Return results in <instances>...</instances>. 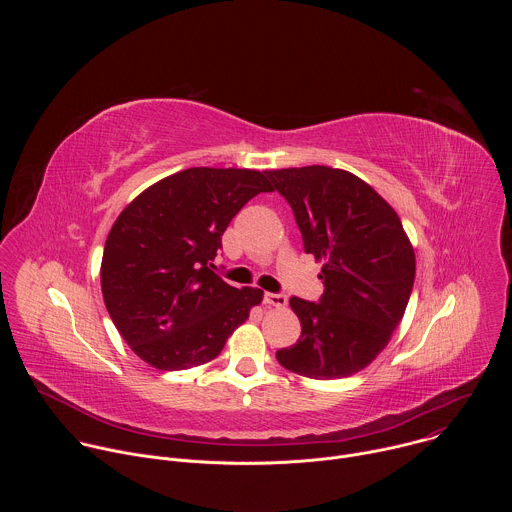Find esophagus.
<instances>
[{
	"mask_svg": "<svg viewBox=\"0 0 512 512\" xmlns=\"http://www.w3.org/2000/svg\"><path fill=\"white\" fill-rule=\"evenodd\" d=\"M263 302L267 306H273V308H285L287 306V296L285 294H265Z\"/></svg>",
	"mask_w": 512,
	"mask_h": 512,
	"instance_id": "34e87169",
	"label": "esophagus"
}]
</instances>
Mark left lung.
I'll use <instances>...</instances> for the list:
<instances>
[{"instance_id":"1","label":"left lung","mask_w":512,"mask_h":512,"mask_svg":"<svg viewBox=\"0 0 512 512\" xmlns=\"http://www.w3.org/2000/svg\"><path fill=\"white\" fill-rule=\"evenodd\" d=\"M265 174L294 210L306 253L324 263L320 302L289 300L302 336L275 356L302 377H350L383 352L411 296L415 253L401 218L346 170L306 166Z\"/></svg>"}]
</instances>
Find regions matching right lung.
<instances>
[{"label": "right lung", "mask_w": 512, "mask_h": 512, "mask_svg": "<svg viewBox=\"0 0 512 512\" xmlns=\"http://www.w3.org/2000/svg\"><path fill=\"white\" fill-rule=\"evenodd\" d=\"M265 172L188 168L129 202L113 223L101 263L107 312L154 369L184 371L221 354L253 306L257 287L237 289L212 271L233 216L259 192Z\"/></svg>", "instance_id": "right-lung-1"}]
</instances>
